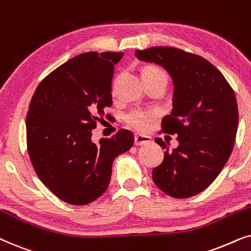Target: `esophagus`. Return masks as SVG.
<instances>
[{"label": "esophagus", "mask_w": 251, "mask_h": 251, "mask_svg": "<svg viewBox=\"0 0 251 251\" xmlns=\"http://www.w3.org/2000/svg\"><path fill=\"white\" fill-rule=\"evenodd\" d=\"M151 142V138L148 135H141V134H135L134 135V143L135 146H142L146 143Z\"/></svg>", "instance_id": "esophagus-1"}]
</instances>
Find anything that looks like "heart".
<instances>
[{
	"instance_id": "obj_1",
	"label": "heart",
	"mask_w": 251,
	"mask_h": 251,
	"mask_svg": "<svg viewBox=\"0 0 251 251\" xmlns=\"http://www.w3.org/2000/svg\"><path fill=\"white\" fill-rule=\"evenodd\" d=\"M142 76H165V72L157 66L150 65L143 69ZM156 112L153 110H133L126 116V123L138 131H146L149 127L150 123L155 119Z\"/></svg>"
}]
</instances>
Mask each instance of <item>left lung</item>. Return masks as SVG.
<instances>
[{
	"instance_id": "8db88e82",
	"label": "left lung",
	"mask_w": 251,
	"mask_h": 251,
	"mask_svg": "<svg viewBox=\"0 0 251 251\" xmlns=\"http://www.w3.org/2000/svg\"><path fill=\"white\" fill-rule=\"evenodd\" d=\"M140 61L165 69L173 81L172 111L162 128L176 134L179 146L166 149L162 164L152 170L156 186L176 199L208 188L229 158L238 131L235 94L222 72L201 56L172 47L135 50Z\"/></svg>"
}]
</instances>
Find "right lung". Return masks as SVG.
<instances>
[{
  "label": "right lung",
  "instance_id": "obj_1",
  "mask_svg": "<svg viewBox=\"0 0 251 251\" xmlns=\"http://www.w3.org/2000/svg\"><path fill=\"white\" fill-rule=\"evenodd\" d=\"M124 52H83L42 80L29 103L26 139L40 180L73 205L88 204L108 188L113 159L132 148L134 136L120 129L92 141V131L112 105L113 68Z\"/></svg>",
  "mask_w": 251,
  "mask_h": 251
}]
</instances>
